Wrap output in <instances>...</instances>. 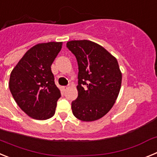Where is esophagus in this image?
I'll list each match as a JSON object with an SVG mask.
<instances>
[{
	"label": "esophagus",
	"instance_id": "1",
	"mask_svg": "<svg viewBox=\"0 0 157 157\" xmlns=\"http://www.w3.org/2000/svg\"><path fill=\"white\" fill-rule=\"evenodd\" d=\"M67 89V86H62V90L66 91Z\"/></svg>",
	"mask_w": 157,
	"mask_h": 157
}]
</instances>
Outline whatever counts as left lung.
<instances>
[{"instance_id":"8db88e82","label":"left lung","mask_w":157,"mask_h":157,"mask_svg":"<svg viewBox=\"0 0 157 157\" xmlns=\"http://www.w3.org/2000/svg\"><path fill=\"white\" fill-rule=\"evenodd\" d=\"M67 48L78 66V98L71 102L73 115L82 121L99 120L110 111L120 93L122 74L117 59L88 40L67 41Z\"/></svg>"}]
</instances>
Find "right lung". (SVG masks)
Instances as JSON below:
<instances>
[{
	"instance_id": "obj_1",
	"label": "right lung",
	"mask_w": 157,
	"mask_h": 157,
	"mask_svg": "<svg viewBox=\"0 0 157 157\" xmlns=\"http://www.w3.org/2000/svg\"><path fill=\"white\" fill-rule=\"evenodd\" d=\"M62 48V42L37 44L30 48L10 75L9 89L19 107L38 120L55 114L60 91L55 84L51 65Z\"/></svg>"
}]
</instances>
